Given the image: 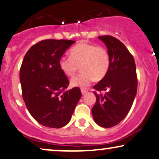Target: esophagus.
Returning a JSON list of instances; mask_svg holds the SVG:
<instances>
[{
    "label": "esophagus",
    "mask_w": 159,
    "mask_h": 159,
    "mask_svg": "<svg viewBox=\"0 0 159 159\" xmlns=\"http://www.w3.org/2000/svg\"><path fill=\"white\" fill-rule=\"evenodd\" d=\"M81 94H85L86 92H87V91H86V89H82L81 90Z\"/></svg>",
    "instance_id": "34e87169"
}]
</instances>
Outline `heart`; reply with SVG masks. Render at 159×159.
I'll use <instances>...</instances> for the list:
<instances>
[{
  "label": "heart",
  "instance_id": "heart-1",
  "mask_svg": "<svg viewBox=\"0 0 159 159\" xmlns=\"http://www.w3.org/2000/svg\"><path fill=\"white\" fill-rule=\"evenodd\" d=\"M59 66L67 77H73L80 68L79 75L72 78L73 86L86 88L106 75L111 66V56L106 48L93 43H80L70 50V57H62Z\"/></svg>",
  "mask_w": 159,
  "mask_h": 159
}]
</instances>
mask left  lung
Segmentation results:
<instances>
[{
  "label": "left lung",
  "instance_id": "left-lung-1",
  "mask_svg": "<svg viewBox=\"0 0 159 159\" xmlns=\"http://www.w3.org/2000/svg\"><path fill=\"white\" fill-rule=\"evenodd\" d=\"M107 46L111 56V66L101 81L94 86L97 94L92 109L95 123L104 128L117 125L127 116L137 94V78L134 57L124 44L111 35L98 37Z\"/></svg>",
  "mask_w": 159,
  "mask_h": 159
}]
</instances>
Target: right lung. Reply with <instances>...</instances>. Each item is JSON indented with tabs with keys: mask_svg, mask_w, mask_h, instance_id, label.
<instances>
[{
	"mask_svg": "<svg viewBox=\"0 0 159 159\" xmlns=\"http://www.w3.org/2000/svg\"><path fill=\"white\" fill-rule=\"evenodd\" d=\"M75 41L43 40L25 54L20 71L22 97L29 113L39 124L61 128L71 119L81 97L78 87L66 90L69 81L59 61Z\"/></svg>",
	"mask_w": 159,
	"mask_h": 159,
	"instance_id": "1",
	"label": "right lung"
}]
</instances>
